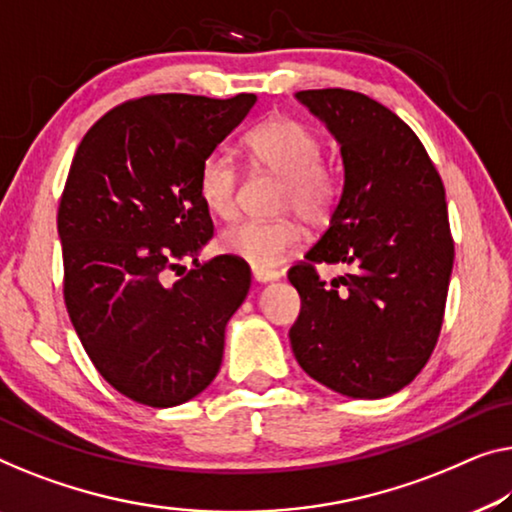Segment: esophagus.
<instances>
[{"instance_id": "34e87169", "label": "esophagus", "mask_w": 512, "mask_h": 512, "mask_svg": "<svg viewBox=\"0 0 512 512\" xmlns=\"http://www.w3.org/2000/svg\"><path fill=\"white\" fill-rule=\"evenodd\" d=\"M253 278L257 282H273L280 278L278 271H266V269H253Z\"/></svg>"}]
</instances>
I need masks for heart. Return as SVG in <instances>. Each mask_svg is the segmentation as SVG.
I'll return each mask as SVG.
<instances>
[{
  "instance_id": "b5f03b06",
  "label": "heart",
  "mask_w": 512,
  "mask_h": 512,
  "mask_svg": "<svg viewBox=\"0 0 512 512\" xmlns=\"http://www.w3.org/2000/svg\"><path fill=\"white\" fill-rule=\"evenodd\" d=\"M248 158L264 172L282 179L278 207L294 209L308 225H324L340 200V174L326 165L322 140L308 124L292 117L266 119L243 137ZM239 167L223 151H211L197 172V195L209 213L230 218L236 211ZM301 243L294 218L239 220L218 236L223 253L239 257L253 269H273Z\"/></svg>"
}]
</instances>
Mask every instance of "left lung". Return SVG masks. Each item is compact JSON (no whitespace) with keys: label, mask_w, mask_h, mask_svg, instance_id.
<instances>
[{"label":"left lung","mask_w":512,"mask_h":512,"mask_svg":"<svg viewBox=\"0 0 512 512\" xmlns=\"http://www.w3.org/2000/svg\"><path fill=\"white\" fill-rule=\"evenodd\" d=\"M296 98L338 140L345 186L329 230L287 273L301 296L289 342L331 391L386 398L423 370L444 322L455 257L444 183L416 133L370 96ZM317 263L348 271L326 283Z\"/></svg>","instance_id":"1"}]
</instances>
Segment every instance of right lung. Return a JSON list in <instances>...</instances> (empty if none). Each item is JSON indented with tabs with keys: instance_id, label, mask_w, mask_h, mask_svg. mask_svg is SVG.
Returning a JSON list of instances; mask_svg holds the SVG:
<instances>
[{
	"instance_id": "right-lung-1",
	"label": "right lung",
	"mask_w": 512,
	"mask_h": 512,
	"mask_svg": "<svg viewBox=\"0 0 512 512\" xmlns=\"http://www.w3.org/2000/svg\"><path fill=\"white\" fill-rule=\"evenodd\" d=\"M255 101L121 103L89 128L68 170L57 213L68 317L101 377L147 407H177L216 379L225 326L250 289L239 257L197 262L213 236L197 172ZM186 256L194 269L183 274Z\"/></svg>"
}]
</instances>
